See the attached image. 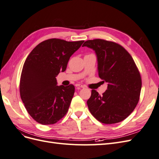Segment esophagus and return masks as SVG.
Returning a JSON list of instances; mask_svg holds the SVG:
<instances>
[{
	"instance_id": "esophagus-1",
	"label": "esophagus",
	"mask_w": 159,
	"mask_h": 159,
	"mask_svg": "<svg viewBox=\"0 0 159 159\" xmlns=\"http://www.w3.org/2000/svg\"><path fill=\"white\" fill-rule=\"evenodd\" d=\"M75 86H76V87H78V88H85V86H84V85H81V84H75Z\"/></svg>"
}]
</instances>
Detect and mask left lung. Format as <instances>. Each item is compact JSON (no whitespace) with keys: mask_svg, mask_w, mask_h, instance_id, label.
<instances>
[{"mask_svg":"<svg viewBox=\"0 0 159 159\" xmlns=\"http://www.w3.org/2000/svg\"><path fill=\"white\" fill-rule=\"evenodd\" d=\"M82 46L95 51L99 76L107 83V89L102 96L91 90L87 102L89 111L105 124L123 121L137 106L142 86L133 57L121 45L105 40H87Z\"/></svg>","mask_w":159,"mask_h":159,"instance_id":"1","label":"left lung"}]
</instances>
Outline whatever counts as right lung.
<instances>
[{"label":"right lung","instance_id":"obj_1","mask_svg":"<svg viewBox=\"0 0 159 159\" xmlns=\"http://www.w3.org/2000/svg\"><path fill=\"white\" fill-rule=\"evenodd\" d=\"M84 40L52 38L37 45L24 64L20 94L28 113L42 125L54 124L68 112L74 86L57 85L56 77L64 72L71 55Z\"/></svg>","mask_w":159,"mask_h":159}]
</instances>
